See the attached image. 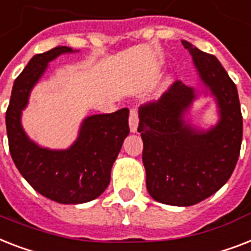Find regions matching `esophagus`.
Masks as SVG:
<instances>
[{"label":"esophagus","instance_id":"obj_1","mask_svg":"<svg viewBox=\"0 0 251 251\" xmlns=\"http://www.w3.org/2000/svg\"><path fill=\"white\" fill-rule=\"evenodd\" d=\"M137 127H138L137 110L131 109V113H129V129H131L132 133H136V132H137Z\"/></svg>","mask_w":251,"mask_h":251}]
</instances>
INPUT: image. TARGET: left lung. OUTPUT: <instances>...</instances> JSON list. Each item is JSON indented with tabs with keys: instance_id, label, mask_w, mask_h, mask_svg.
<instances>
[{
	"instance_id": "1",
	"label": "left lung",
	"mask_w": 251,
	"mask_h": 251,
	"mask_svg": "<svg viewBox=\"0 0 251 251\" xmlns=\"http://www.w3.org/2000/svg\"><path fill=\"white\" fill-rule=\"evenodd\" d=\"M181 43L193 58L200 81L215 100L219 120L208 129L190 123L189 110L200 94L180 80L158 101L138 110L146 189L155 201L171 206L196 205L216 193L232 175L242 142L236 84L218 58Z\"/></svg>"
}]
</instances>
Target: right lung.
<instances>
[{"label": "right lung", "instance_id": "obj_1", "mask_svg": "<svg viewBox=\"0 0 251 251\" xmlns=\"http://www.w3.org/2000/svg\"><path fill=\"white\" fill-rule=\"evenodd\" d=\"M57 46L37 54L14 81L6 111V131L14 163L28 184L44 197L65 205H77L100 197L110 184L111 167L129 133V110L87 116L70 148L54 150L32 141L22 126V111L49 62L61 54L75 53Z\"/></svg>", "mask_w": 251, "mask_h": 251}]
</instances>
